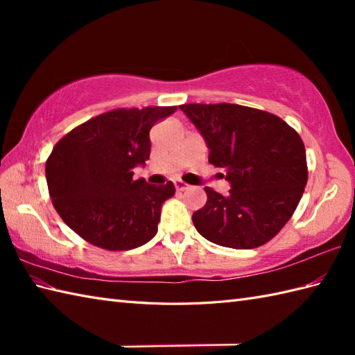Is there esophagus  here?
I'll use <instances>...</instances> for the list:
<instances>
[{
  "mask_svg": "<svg viewBox=\"0 0 355 355\" xmlns=\"http://www.w3.org/2000/svg\"><path fill=\"white\" fill-rule=\"evenodd\" d=\"M173 184H175V189H177L178 192H182V191H186V189H187V184H186L184 182H182V180H177V182L173 183Z\"/></svg>",
  "mask_w": 355,
  "mask_h": 355,
  "instance_id": "1",
  "label": "esophagus"
}]
</instances>
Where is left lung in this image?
Segmentation results:
<instances>
[{
    "mask_svg": "<svg viewBox=\"0 0 355 355\" xmlns=\"http://www.w3.org/2000/svg\"><path fill=\"white\" fill-rule=\"evenodd\" d=\"M202 134L209 163L225 171L232 189L205 187L195 229L223 247L254 248L275 238L296 210L308 180L305 146L294 128L271 112L235 103H186Z\"/></svg>",
    "mask_w": 355,
    "mask_h": 355,
    "instance_id": "8db88e82",
    "label": "left lung"
}]
</instances>
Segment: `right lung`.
Masks as SVG:
<instances>
[{"label":"right lung","mask_w":355,"mask_h":355,"mask_svg":"<svg viewBox=\"0 0 355 355\" xmlns=\"http://www.w3.org/2000/svg\"><path fill=\"white\" fill-rule=\"evenodd\" d=\"M177 107L111 110L59 140L45 163L49 193L62 221L94 247L131 250L157 233L175 186L134 180L150 153L149 131Z\"/></svg>","instance_id":"obj_1"}]
</instances>
